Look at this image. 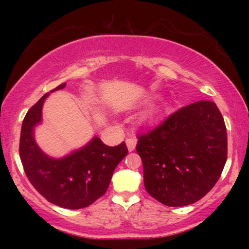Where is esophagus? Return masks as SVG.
I'll list each match as a JSON object with an SVG mask.
<instances>
[{
    "label": "esophagus",
    "mask_w": 249,
    "mask_h": 249,
    "mask_svg": "<svg viewBox=\"0 0 249 249\" xmlns=\"http://www.w3.org/2000/svg\"><path fill=\"white\" fill-rule=\"evenodd\" d=\"M136 145H137V141L134 138L126 139V146H127V150L130 151V152H132L134 148H136Z\"/></svg>",
    "instance_id": "34e87169"
}]
</instances>
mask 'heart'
Instances as JSON below:
<instances>
[{
    "instance_id": "obj_1",
    "label": "heart",
    "mask_w": 249,
    "mask_h": 249,
    "mask_svg": "<svg viewBox=\"0 0 249 249\" xmlns=\"http://www.w3.org/2000/svg\"><path fill=\"white\" fill-rule=\"evenodd\" d=\"M157 112H158V107H152L147 108V110L145 111L144 115H142V119H144V121H148V119L153 118V117L157 115Z\"/></svg>"
}]
</instances>
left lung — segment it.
Wrapping results in <instances>:
<instances>
[{
  "label": "left lung",
  "mask_w": 249,
  "mask_h": 249,
  "mask_svg": "<svg viewBox=\"0 0 249 249\" xmlns=\"http://www.w3.org/2000/svg\"><path fill=\"white\" fill-rule=\"evenodd\" d=\"M147 193L171 207L196 202L212 190L227 160V131L215 103L181 107L138 137Z\"/></svg>",
  "instance_id": "obj_1"
}]
</instances>
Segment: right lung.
I'll return each mask as SVG.
<instances>
[{
    "instance_id": "add662e5",
    "label": "right lung",
    "mask_w": 249,
    "mask_h": 249,
    "mask_svg": "<svg viewBox=\"0 0 249 249\" xmlns=\"http://www.w3.org/2000/svg\"><path fill=\"white\" fill-rule=\"evenodd\" d=\"M45 93L25 115L19 138V157L28 179L51 204L69 210L90 206L107 192L117 165L127 154L125 142L107 146L98 137L61 158L41 150L35 141V127L42 123V108L51 92Z\"/></svg>"
}]
</instances>
